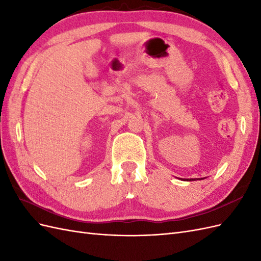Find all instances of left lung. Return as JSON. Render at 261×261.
Instances as JSON below:
<instances>
[{
    "mask_svg": "<svg viewBox=\"0 0 261 261\" xmlns=\"http://www.w3.org/2000/svg\"><path fill=\"white\" fill-rule=\"evenodd\" d=\"M194 179H195V178H189V179L186 178V180H194Z\"/></svg>",
    "mask_w": 261,
    "mask_h": 261,
    "instance_id": "1",
    "label": "left lung"
}]
</instances>
